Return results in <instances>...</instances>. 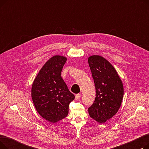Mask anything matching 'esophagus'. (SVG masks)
<instances>
[{
  "label": "esophagus",
  "mask_w": 149,
  "mask_h": 149,
  "mask_svg": "<svg viewBox=\"0 0 149 149\" xmlns=\"http://www.w3.org/2000/svg\"><path fill=\"white\" fill-rule=\"evenodd\" d=\"M81 94H77L76 95H75V99L76 100H79V99H80V98H81Z\"/></svg>",
  "instance_id": "obj_1"
}]
</instances>
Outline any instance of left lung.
Instances as JSON below:
<instances>
[{"mask_svg": "<svg viewBox=\"0 0 149 149\" xmlns=\"http://www.w3.org/2000/svg\"><path fill=\"white\" fill-rule=\"evenodd\" d=\"M88 63L96 89L95 101L88 112L91 118L103 123L119 110L124 95L123 84L115 69L104 57L92 56Z\"/></svg>", "mask_w": 149, "mask_h": 149, "instance_id": "1", "label": "left lung"}]
</instances>
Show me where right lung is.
Wrapping results in <instances>:
<instances>
[{
	"instance_id": "add662e5",
	"label": "right lung",
	"mask_w": 149,
	"mask_h": 149,
	"mask_svg": "<svg viewBox=\"0 0 149 149\" xmlns=\"http://www.w3.org/2000/svg\"><path fill=\"white\" fill-rule=\"evenodd\" d=\"M66 60L61 56L49 58L36 76L31 88V97L36 111L52 123L67 116L69 104L75 98L61 77Z\"/></svg>"
}]
</instances>
